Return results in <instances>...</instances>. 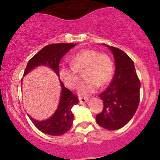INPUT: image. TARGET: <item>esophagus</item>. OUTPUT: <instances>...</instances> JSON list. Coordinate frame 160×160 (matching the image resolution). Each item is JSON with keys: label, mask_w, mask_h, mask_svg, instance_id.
I'll list each match as a JSON object with an SVG mask.
<instances>
[{"label": "esophagus", "mask_w": 160, "mask_h": 160, "mask_svg": "<svg viewBox=\"0 0 160 160\" xmlns=\"http://www.w3.org/2000/svg\"><path fill=\"white\" fill-rule=\"evenodd\" d=\"M88 102V98H82V97H79V102L80 104L82 103H86V102Z\"/></svg>", "instance_id": "esophagus-1"}]
</instances>
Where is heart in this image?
Wrapping results in <instances>:
<instances>
[{
  "mask_svg": "<svg viewBox=\"0 0 160 160\" xmlns=\"http://www.w3.org/2000/svg\"><path fill=\"white\" fill-rule=\"evenodd\" d=\"M71 66H61L58 70L60 78L65 85L71 89L78 87L80 82L79 71L85 69L86 80L79 86L80 95L95 92L98 86L107 85L113 74V62L104 53H99L94 49H82L71 59Z\"/></svg>",
  "mask_w": 160,
  "mask_h": 160,
  "instance_id": "obj_1",
  "label": "heart"
}]
</instances>
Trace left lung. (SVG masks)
Wrapping results in <instances>:
<instances>
[{"mask_svg":"<svg viewBox=\"0 0 160 160\" xmlns=\"http://www.w3.org/2000/svg\"><path fill=\"white\" fill-rule=\"evenodd\" d=\"M107 47L114 57L115 73L111 84L99 95L104 107L96 122L106 129L116 130L126 126L136 112L141 83L131 58L120 49Z\"/></svg>","mask_w":160,"mask_h":160,"instance_id":"8db88e82","label":"left lung"}]
</instances>
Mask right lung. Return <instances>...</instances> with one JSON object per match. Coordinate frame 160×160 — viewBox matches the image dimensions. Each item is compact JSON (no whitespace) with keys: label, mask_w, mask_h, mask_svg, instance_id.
<instances>
[{"label":"right lung","mask_w":160,"mask_h":160,"mask_svg":"<svg viewBox=\"0 0 160 160\" xmlns=\"http://www.w3.org/2000/svg\"><path fill=\"white\" fill-rule=\"evenodd\" d=\"M76 44L73 43H52L43 47L29 60L24 71L25 75L38 65L51 68L58 76L59 63L62 58ZM62 93L60 102L56 111L50 118L44 121H38L29 117L32 122L40 132L49 135H62L71 128L74 120L71 108L78 104V97L61 82Z\"/></svg>","instance_id":"add662e5"}]
</instances>
